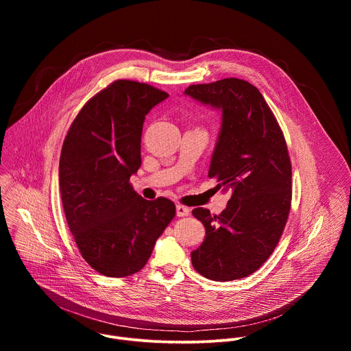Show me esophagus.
Masks as SVG:
<instances>
[{
	"mask_svg": "<svg viewBox=\"0 0 351 351\" xmlns=\"http://www.w3.org/2000/svg\"><path fill=\"white\" fill-rule=\"evenodd\" d=\"M190 214V208L182 206V204H178L176 206V215L178 217H187Z\"/></svg>",
	"mask_w": 351,
	"mask_h": 351,
	"instance_id": "obj_1",
	"label": "esophagus"
}]
</instances>
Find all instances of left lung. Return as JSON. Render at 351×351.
Segmentation results:
<instances>
[{"instance_id": "8db88e82", "label": "left lung", "mask_w": 351, "mask_h": 351, "mask_svg": "<svg viewBox=\"0 0 351 351\" xmlns=\"http://www.w3.org/2000/svg\"><path fill=\"white\" fill-rule=\"evenodd\" d=\"M184 94L222 111L210 178L232 191L219 215L194 208L206 239L191 253L194 269L228 282L256 272L272 254L285 229L291 203V164L275 115L260 90L228 77L191 84Z\"/></svg>"}]
</instances>
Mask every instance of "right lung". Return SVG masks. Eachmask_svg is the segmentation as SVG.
I'll list each match as a JSON object with an SVG mask.
<instances>
[{
  "label": "right lung",
  "instance_id": "obj_1",
  "mask_svg": "<svg viewBox=\"0 0 351 351\" xmlns=\"http://www.w3.org/2000/svg\"><path fill=\"white\" fill-rule=\"evenodd\" d=\"M168 95L115 80L88 99L64 140L60 190L66 222L82 257L101 275L138 272L176 214L171 199L148 202L129 183L141 165L145 115Z\"/></svg>",
  "mask_w": 351,
  "mask_h": 351
}]
</instances>
